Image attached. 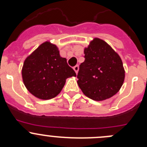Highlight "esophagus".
I'll use <instances>...</instances> for the list:
<instances>
[{"label":"esophagus","mask_w":147,"mask_h":147,"mask_svg":"<svg viewBox=\"0 0 147 147\" xmlns=\"http://www.w3.org/2000/svg\"><path fill=\"white\" fill-rule=\"evenodd\" d=\"M73 69L75 70V72H76V74H78V71H79V66H78V65H75L73 67Z\"/></svg>","instance_id":"1"}]
</instances>
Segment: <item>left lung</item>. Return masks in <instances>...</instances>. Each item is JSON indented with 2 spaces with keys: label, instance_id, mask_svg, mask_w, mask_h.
Masks as SVG:
<instances>
[{
  "label": "left lung",
  "instance_id": "left-lung-1",
  "mask_svg": "<svg viewBox=\"0 0 147 147\" xmlns=\"http://www.w3.org/2000/svg\"><path fill=\"white\" fill-rule=\"evenodd\" d=\"M78 84L83 94L95 101L113 97L121 89L125 70L120 56L103 40L94 38L84 47Z\"/></svg>",
  "mask_w": 147,
  "mask_h": 147
}]
</instances>
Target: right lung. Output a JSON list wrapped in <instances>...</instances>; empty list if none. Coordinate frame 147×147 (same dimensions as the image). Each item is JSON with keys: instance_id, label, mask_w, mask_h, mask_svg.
<instances>
[{"instance_id": "add662e5", "label": "right lung", "mask_w": 147, "mask_h": 147, "mask_svg": "<svg viewBox=\"0 0 147 147\" xmlns=\"http://www.w3.org/2000/svg\"><path fill=\"white\" fill-rule=\"evenodd\" d=\"M22 78L26 89L37 98L50 100L58 95L68 78L76 73L62 57L57 46L45 41L25 60Z\"/></svg>"}]
</instances>
